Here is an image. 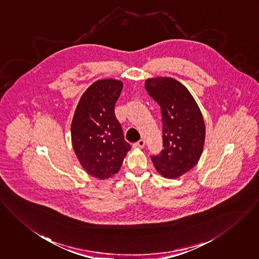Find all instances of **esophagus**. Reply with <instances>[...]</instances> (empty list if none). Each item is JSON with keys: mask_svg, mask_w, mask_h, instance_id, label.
<instances>
[{"mask_svg": "<svg viewBox=\"0 0 259 259\" xmlns=\"http://www.w3.org/2000/svg\"><path fill=\"white\" fill-rule=\"evenodd\" d=\"M144 146H145V140L144 139H140L138 142L134 143V147H136V148H144Z\"/></svg>", "mask_w": 259, "mask_h": 259, "instance_id": "obj_1", "label": "esophagus"}]
</instances>
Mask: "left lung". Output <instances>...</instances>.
Wrapping results in <instances>:
<instances>
[{
    "mask_svg": "<svg viewBox=\"0 0 259 259\" xmlns=\"http://www.w3.org/2000/svg\"><path fill=\"white\" fill-rule=\"evenodd\" d=\"M145 88L160 105L163 122L164 149L152 162L163 177L179 178L201 158L205 138L201 110L187 87L172 77L148 78Z\"/></svg>",
    "mask_w": 259,
    "mask_h": 259,
    "instance_id": "left-lung-1",
    "label": "left lung"
}]
</instances>
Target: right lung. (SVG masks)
Returning <instances> with one entry per match:
<instances>
[{
	"label": "right lung",
	"mask_w": 259,
	"mask_h": 259,
	"mask_svg": "<svg viewBox=\"0 0 259 259\" xmlns=\"http://www.w3.org/2000/svg\"><path fill=\"white\" fill-rule=\"evenodd\" d=\"M123 82L100 79L80 97L71 122V142L82 168L99 180L120 170L131 149L114 113Z\"/></svg>",
	"instance_id": "1"
}]
</instances>
